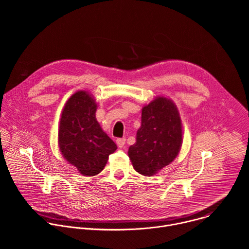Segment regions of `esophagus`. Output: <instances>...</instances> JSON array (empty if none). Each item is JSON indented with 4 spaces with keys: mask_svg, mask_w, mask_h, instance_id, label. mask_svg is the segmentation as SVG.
Masks as SVG:
<instances>
[{
    "mask_svg": "<svg viewBox=\"0 0 249 249\" xmlns=\"http://www.w3.org/2000/svg\"><path fill=\"white\" fill-rule=\"evenodd\" d=\"M125 142H126V139L125 138H118L116 140V144L119 148H123L124 145H125Z\"/></svg>",
    "mask_w": 249,
    "mask_h": 249,
    "instance_id": "obj_1",
    "label": "esophagus"
}]
</instances>
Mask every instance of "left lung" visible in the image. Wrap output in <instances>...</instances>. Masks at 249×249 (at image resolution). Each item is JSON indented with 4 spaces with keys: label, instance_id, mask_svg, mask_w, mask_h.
I'll use <instances>...</instances> for the list:
<instances>
[{
    "label": "left lung",
    "instance_id": "8db88e82",
    "mask_svg": "<svg viewBox=\"0 0 249 249\" xmlns=\"http://www.w3.org/2000/svg\"><path fill=\"white\" fill-rule=\"evenodd\" d=\"M182 143L181 120L173 102L159 97L142 110L136 143L128 155L136 171L152 176L178 155Z\"/></svg>",
    "mask_w": 249,
    "mask_h": 249
}]
</instances>
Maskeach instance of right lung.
<instances>
[{"label":"right lung","mask_w":249,"mask_h":249,"mask_svg":"<svg viewBox=\"0 0 249 249\" xmlns=\"http://www.w3.org/2000/svg\"><path fill=\"white\" fill-rule=\"evenodd\" d=\"M96 104L87 91L70 97L62 112L59 146L64 158L86 176L99 173L117 149L95 119Z\"/></svg>","instance_id":"obj_1"}]
</instances>
